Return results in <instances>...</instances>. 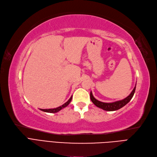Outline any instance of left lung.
<instances>
[{"label": "left lung", "instance_id": "1", "mask_svg": "<svg viewBox=\"0 0 157 157\" xmlns=\"http://www.w3.org/2000/svg\"><path fill=\"white\" fill-rule=\"evenodd\" d=\"M135 90H136V86H135V87L134 88L131 94L128 97H127L126 98L122 99L121 101H118L113 102H103L97 100L94 97L92 93H91V91L90 92V99H91V101H92L93 103L96 106L100 108V109L102 110H106V111H115V110L120 109L121 108L126 105L128 102L131 100L134 94Z\"/></svg>", "mask_w": 157, "mask_h": 157}]
</instances>
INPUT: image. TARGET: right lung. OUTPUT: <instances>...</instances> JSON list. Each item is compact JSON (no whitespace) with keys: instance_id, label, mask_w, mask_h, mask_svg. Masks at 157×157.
<instances>
[{"instance_id":"1","label":"right lung","mask_w":157,"mask_h":157,"mask_svg":"<svg viewBox=\"0 0 157 157\" xmlns=\"http://www.w3.org/2000/svg\"><path fill=\"white\" fill-rule=\"evenodd\" d=\"M72 96L70 97V99L66 102V103H64L63 105H62V106H59V107H57L56 108V109H40L41 111H44V112H48V113H56V112H58L60 111V110L63 109V108L66 107L70 102H71V99H72Z\"/></svg>"}]
</instances>
